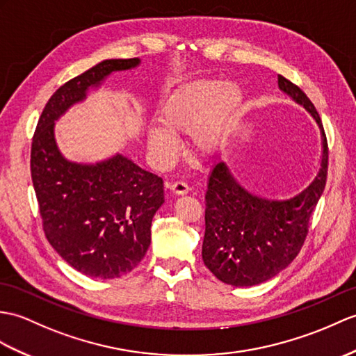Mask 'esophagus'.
<instances>
[{
  "instance_id": "34e87169",
  "label": "esophagus",
  "mask_w": 356,
  "mask_h": 356,
  "mask_svg": "<svg viewBox=\"0 0 356 356\" xmlns=\"http://www.w3.org/2000/svg\"><path fill=\"white\" fill-rule=\"evenodd\" d=\"M170 189L176 195H184L189 193V186L185 184V181H175V184L170 185Z\"/></svg>"
}]
</instances>
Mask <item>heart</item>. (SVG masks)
<instances>
[{"instance_id": "heart-1", "label": "heart", "mask_w": 356, "mask_h": 356, "mask_svg": "<svg viewBox=\"0 0 356 356\" xmlns=\"http://www.w3.org/2000/svg\"><path fill=\"white\" fill-rule=\"evenodd\" d=\"M243 104L235 83L204 79L188 83L165 98L159 121L147 129V147L158 167L167 168L180 154L179 134H189L197 153L209 154L225 144Z\"/></svg>"}]
</instances>
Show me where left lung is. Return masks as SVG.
Instances as JSON below:
<instances>
[{
    "instance_id": "8db88e82",
    "label": "left lung",
    "mask_w": 356,
    "mask_h": 356,
    "mask_svg": "<svg viewBox=\"0 0 356 356\" xmlns=\"http://www.w3.org/2000/svg\"><path fill=\"white\" fill-rule=\"evenodd\" d=\"M279 89L316 120L321 134L320 168L302 193L285 200H271L247 191L220 161L209 175L206 191L204 266L221 282L253 286L275 277L300 252L312 211L325 191L327 140L320 115L303 90L277 76Z\"/></svg>"
}]
</instances>
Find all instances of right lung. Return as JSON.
<instances>
[{
  "instance_id": "obj_1",
  "label": "right lung",
  "mask_w": 356,
  "mask_h": 356,
  "mask_svg": "<svg viewBox=\"0 0 356 356\" xmlns=\"http://www.w3.org/2000/svg\"><path fill=\"white\" fill-rule=\"evenodd\" d=\"M138 59H107L66 81L49 98L31 143V180L45 236L72 268L94 279L127 275L152 241V220L163 204V180L117 153L95 163L68 161L54 124L89 89Z\"/></svg>"
}]
</instances>
